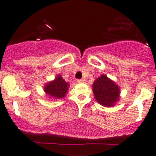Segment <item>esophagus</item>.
Instances as JSON below:
<instances>
[{
    "instance_id": "obj_1",
    "label": "esophagus",
    "mask_w": 156,
    "mask_h": 156,
    "mask_svg": "<svg viewBox=\"0 0 156 156\" xmlns=\"http://www.w3.org/2000/svg\"><path fill=\"white\" fill-rule=\"evenodd\" d=\"M85 79H84V78H81V79H78V83H84V82H85Z\"/></svg>"
}]
</instances>
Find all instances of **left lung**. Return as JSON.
<instances>
[{
  "label": "left lung",
  "mask_w": 156,
  "mask_h": 156,
  "mask_svg": "<svg viewBox=\"0 0 156 156\" xmlns=\"http://www.w3.org/2000/svg\"><path fill=\"white\" fill-rule=\"evenodd\" d=\"M92 87L95 99L103 106H113L116 102L119 101V87L104 75L97 78Z\"/></svg>",
  "instance_id": "1"
}]
</instances>
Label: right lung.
<instances>
[{
	"mask_svg": "<svg viewBox=\"0 0 156 156\" xmlns=\"http://www.w3.org/2000/svg\"><path fill=\"white\" fill-rule=\"evenodd\" d=\"M69 84L58 75L54 80L48 83L44 87V92L53 98H63L67 92Z\"/></svg>",
	"mask_w": 156,
	"mask_h": 156,
	"instance_id": "right-lung-1",
	"label": "right lung"
}]
</instances>
